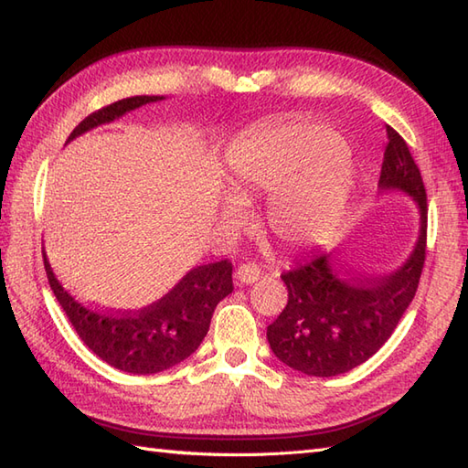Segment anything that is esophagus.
<instances>
[{
  "instance_id": "esophagus-1",
  "label": "esophagus",
  "mask_w": 468,
  "mask_h": 468,
  "mask_svg": "<svg viewBox=\"0 0 468 468\" xmlns=\"http://www.w3.org/2000/svg\"><path fill=\"white\" fill-rule=\"evenodd\" d=\"M260 275H261V270L257 263H241L235 271V280L241 285H250L260 280Z\"/></svg>"
}]
</instances>
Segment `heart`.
I'll list each match as a JSON object with an SVG mask.
<instances>
[{
  "label": "heart",
  "mask_w": 468,
  "mask_h": 468,
  "mask_svg": "<svg viewBox=\"0 0 468 468\" xmlns=\"http://www.w3.org/2000/svg\"><path fill=\"white\" fill-rule=\"evenodd\" d=\"M340 138L320 122H287L267 128L243 144L229 165V197L223 223L241 229L250 221L243 203L273 195L267 225L290 247L320 243L340 223L350 193V166Z\"/></svg>",
  "instance_id": "obj_1"
}]
</instances>
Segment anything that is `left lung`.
I'll use <instances>...</instances> for the list:
<instances>
[{
	"label": "left lung",
	"instance_id": "1",
	"mask_svg": "<svg viewBox=\"0 0 468 468\" xmlns=\"http://www.w3.org/2000/svg\"><path fill=\"white\" fill-rule=\"evenodd\" d=\"M388 144L378 186L410 195L420 233L409 260L390 275L356 280L337 270L332 251H317L282 275L287 305L267 325L273 354L297 372L330 378L364 364L386 344L419 290L426 257V188L404 138L386 126Z\"/></svg>",
	"mask_w": 468,
	"mask_h": 468
}]
</instances>
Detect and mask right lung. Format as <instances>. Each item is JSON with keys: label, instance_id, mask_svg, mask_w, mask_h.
I'll return each mask as SVG.
<instances>
[{"label": "right lung", "instance_id": "add662e5", "mask_svg": "<svg viewBox=\"0 0 468 468\" xmlns=\"http://www.w3.org/2000/svg\"><path fill=\"white\" fill-rule=\"evenodd\" d=\"M156 101H163V96H133L108 104L86 116L68 136V143ZM44 267L56 300L82 342L101 360L128 374L163 372L191 356L208 332L217 303L233 292V265L229 260H221L195 267L161 300L141 310H98L78 302L64 290L48 263L46 251Z\"/></svg>", "mask_w": 468, "mask_h": 468}]
</instances>
